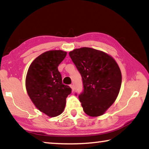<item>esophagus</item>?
I'll list each match as a JSON object with an SVG mask.
<instances>
[{
    "label": "esophagus",
    "instance_id": "1",
    "mask_svg": "<svg viewBox=\"0 0 149 149\" xmlns=\"http://www.w3.org/2000/svg\"><path fill=\"white\" fill-rule=\"evenodd\" d=\"M70 87H71V89H72V92H74V85H73V84L70 85Z\"/></svg>",
    "mask_w": 149,
    "mask_h": 149
}]
</instances>
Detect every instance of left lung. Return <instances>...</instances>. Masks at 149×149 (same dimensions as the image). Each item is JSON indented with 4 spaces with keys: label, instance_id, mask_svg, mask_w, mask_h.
Instances as JSON below:
<instances>
[{
    "label": "left lung",
    "instance_id": "1",
    "mask_svg": "<svg viewBox=\"0 0 149 149\" xmlns=\"http://www.w3.org/2000/svg\"><path fill=\"white\" fill-rule=\"evenodd\" d=\"M69 55L82 77L84 91L79 99L84 112L93 117L102 115L120 92L122 74L118 64L110 55L89 47L74 49Z\"/></svg>",
    "mask_w": 149,
    "mask_h": 149
}]
</instances>
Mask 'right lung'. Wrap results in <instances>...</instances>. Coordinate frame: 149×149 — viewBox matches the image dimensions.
Instances as JSON below:
<instances>
[{
    "label": "right lung",
    "mask_w": 149,
    "mask_h": 149,
    "mask_svg": "<svg viewBox=\"0 0 149 149\" xmlns=\"http://www.w3.org/2000/svg\"><path fill=\"white\" fill-rule=\"evenodd\" d=\"M66 54L60 50L45 52L33 61L27 73V94L35 107L50 117L62 114L68 95L72 93L68 85L62 84L58 70Z\"/></svg>",
    "instance_id": "obj_1"
}]
</instances>
